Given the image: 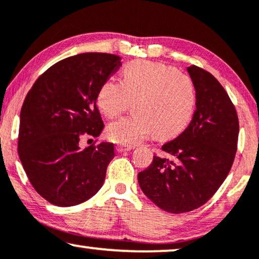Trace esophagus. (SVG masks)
<instances>
[{"instance_id":"1","label":"esophagus","mask_w":259,"mask_h":259,"mask_svg":"<svg viewBox=\"0 0 259 259\" xmlns=\"http://www.w3.org/2000/svg\"><path fill=\"white\" fill-rule=\"evenodd\" d=\"M133 148L132 147H127V146H123V144H117L116 146V150L118 153H125V151H130Z\"/></svg>"}]
</instances>
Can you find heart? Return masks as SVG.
I'll return each instance as SVG.
<instances>
[{
    "label": "heart",
    "mask_w": 259,
    "mask_h": 259,
    "mask_svg": "<svg viewBox=\"0 0 259 259\" xmlns=\"http://www.w3.org/2000/svg\"><path fill=\"white\" fill-rule=\"evenodd\" d=\"M135 103V115L113 122L106 136L123 146H136L155 133L158 139L178 136L191 123L196 108L192 78L161 63L137 60L127 64L122 81L108 79L97 95L103 115L116 118Z\"/></svg>",
    "instance_id": "heart-1"
}]
</instances>
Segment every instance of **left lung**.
<instances>
[{
  "label": "left lung",
  "mask_w": 259,
  "mask_h": 259,
  "mask_svg": "<svg viewBox=\"0 0 259 259\" xmlns=\"http://www.w3.org/2000/svg\"><path fill=\"white\" fill-rule=\"evenodd\" d=\"M187 71L196 90L192 122L162 146L169 158L154 156L137 178L157 207L177 214L200 207L218 191L232 167L239 134L236 109L220 82L195 65Z\"/></svg>",
  "instance_id": "left-lung-1"
}]
</instances>
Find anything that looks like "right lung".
<instances>
[{"label": "right lung", "mask_w": 259, "mask_h": 259, "mask_svg": "<svg viewBox=\"0 0 259 259\" xmlns=\"http://www.w3.org/2000/svg\"><path fill=\"white\" fill-rule=\"evenodd\" d=\"M120 65L115 54L73 55L48 68L27 94L17 150L30 184L51 204L79 205L104 184L106 168L115 157L113 144L81 149L79 141L85 134L101 135L104 123L97 95Z\"/></svg>", "instance_id": "right-lung-1"}]
</instances>
